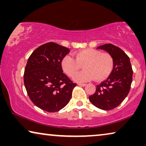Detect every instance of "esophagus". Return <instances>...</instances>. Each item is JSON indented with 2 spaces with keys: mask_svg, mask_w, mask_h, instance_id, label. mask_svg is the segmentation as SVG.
<instances>
[{
  "mask_svg": "<svg viewBox=\"0 0 146 146\" xmlns=\"http://www.w3.org/2000/svg\"><path fill=\"white\" fill-rule=\"evenodd\" d=\"M78 85L80 86H86V84H81V83H79L78 84Z\"/></svg>",
  "mask_w": 146,
  "mask_h": 146,
  "instance_id": "esophagus-1",
  "label": "esophagus"
}]
</instances>
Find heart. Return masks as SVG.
<instances>
[{
    "mask_svg": "<svg viewBox=\"0 0 146 146\" xmlns=\"http://www.w3.org/2000/svg\"><path fill=\"white\" fill-rule=\"evenodd\" d=\"M83 64L84 71L74 76V80L84 82L92 80L102 81L110 74L113 67L112 57L108 53H101L95 49L87 48L78 51L72 56H66L61 61L62 70L72 77Z\"/></svg>",
    "mask_w": 146,
    "mask_h": 146,
    "instance_id": "obj_1",
    "label": "heart"
}]
</instances>
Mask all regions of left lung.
Segmentation results:
<instances>
[{
  "instance_id": "obj_1",
  "label": "left lung",
  "mask_w": 146,
  "mask_h": 146,
  "mask_svg": "<svg viewBox=\"0 0 146 146\" xmlns=\"http://www.w3.org/2000/svg\"><path fill=\"white\" fill-rule=\"evenodd\" d=\"M97 48L106 51L112 57L113 67L109 77L97 86L95 93L89 96V100L96 107L110 110L118 106L128 94L133 71L129 58L119 47L106 44Z\"/></svg>"
}]
</instances>
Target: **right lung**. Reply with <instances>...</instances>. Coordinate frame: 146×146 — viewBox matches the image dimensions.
Returning a JSON list of instances; mask_svg holds the SVG:
<instances>
[{"instance_id": "add662e5", "label": "right lung", "mask_w": 146, "mask_h": 146, "mask_svg": "<svg viewBox=\"0 0 146 146\" xmlns=\"http://www.w3.org/2000/svg\"><path fill=\"white\" fill-rule=\"evenodd\" d=\"M70 50L54 42L37 48L28 59L24 82L30 99L43 110L55 112L70 100L73 83L63 73L61 61Z\"/></svg>"}]
</instances>
